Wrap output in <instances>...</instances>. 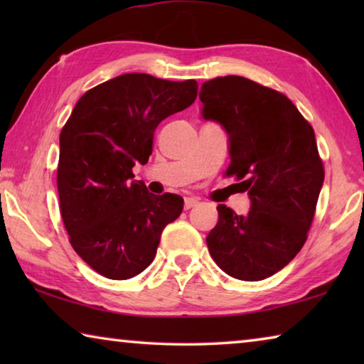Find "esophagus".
Instances as JSON below:
<instances>
[{
  "mask_svg": "<svg viewBox=\"0 0 364 364\" xmlns=\"http://www.w3.org/2000/svg\"><path fill=\"white\" fill-rule=\"evenodd\" d=\"M197 204H199V199H196V197H186V199H184V208H186V210L196 207Z\"/></svg>",
  "mask_w": 364,
  "mask_h": 364,
  "instance_id": "esophagus-1",
  "label": "esophagus"
}]
</instances>
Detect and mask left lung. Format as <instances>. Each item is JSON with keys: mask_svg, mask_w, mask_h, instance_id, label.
Returning <instances> with one entry per match:
<instances>
[{"mask_svg": "<svg viewBox=\"0 0 364 364\" xmlns=\"http://www.w3.org/2000/svg\"><path fill=\"white\" fill-rule=\"evenodd\" d=\"M202 119L228 133L226 175L242 180L247 215L220 204L207 236L215 263L241 281H262L286 267L306 241L323 188L315 132L291 100L249 78L228 75L200 88Z\"/></svg>", "mask_w": 364, "mask_h": 364, "instance_id": "left-lung-1", "label": "left lung"}]
</instances>
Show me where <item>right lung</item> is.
Wrapping results in <instances>:
<instances>
[{
    "instance_id": "1",
    "label": "right lung",
    "mask_w": 364,
    "mask_h": 364,
    "mask_svg": "<svg viewBox=\"0 0 364 364\" xmlns=\"http://www.w3.org/2000/svg\"><path fill=\"white\" fill-rule=\"evenodd\" d=\"M196 97V80L125 73L86 91L60 132V215L73 250L104 278L144 271L181 215V196L151 194L132 168L149 159L159 123Z\"/></svg>"
}]
</instances>
